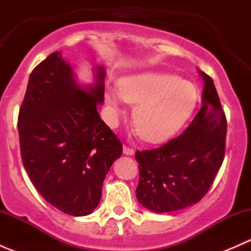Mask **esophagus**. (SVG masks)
<instances>
[{"mask_svg":"<svg viewBox=\"0 0 251 251\" xmlns=\"http://www.w3.org/2000/svg\"><path fill=\"white\" fill-rule=\"evenodd\" d=\"M123 151H124V154H126V155H133V154H135V151L127 146H124Z\"/></svg>","mask_w":251,"mask_h":251,"instance_id":"obj_1","label":"esophagus"}]
</instances>
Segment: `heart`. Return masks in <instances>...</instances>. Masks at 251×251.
Returning <instances> with one entry per match:
<instances>
[{
    "label": "heart",
    "mask_w": 251,
    "mask_h": 251,
    "mask_svg": "<svg viewBox=\"0 0 251 251\" xmlns=\"http://www.w3.org/2000/svg\"><path fill=\"white\" fill-rule=\"evenodd\" d=\"M105 96L115 113L123 100L136 104L133 126L137 135L148 142H163L174 136L192 115L198 100L193 83L160 72L123 78L119 88L108 87Z\"/></svg>",
    "instance_id": "b5f03b06"
}]
</instances>
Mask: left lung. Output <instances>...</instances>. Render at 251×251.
<instances>
[{
  "instance_id": "left-lung-1",
  "label": "left lung",
  "mask_w": 251,
  "mask_h": 251,
  "mask_svg": "<svg viewBox=\"0 0 251 251\" xmlns=\"http://www.w3.org/2000/svg\"><path fill=\"white\" fill-rule=\"evenodd\" d=\"M204 80L201 110L188 127L164 146L137 151L138 201L154 212H171L197 204L207 193L222 165L227 121L212 78Z\"/></svg>"
}]
</instances>
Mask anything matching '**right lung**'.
I'll use <instances>...</instances> for the list:
<instances>
[{
  "instance_id": "1",
  "label": "right lung",
  "mask_w": 251,
  "mask_h": 251,
  "mask_svg": "<svg viewBox=\"0 0 251 251\" xmlns=\"http://www.w3.org/2000/svg\"><path fill=\"white\" fill-rule=\"evenodd\" d=\"M104 77V68L96 67L95 83L80 86L62 52H54L30 74L19 109L23 165L45 201L72 216L97 207L103 181L123 153L97 110Z\"/></svg>"
}]
</instances>
